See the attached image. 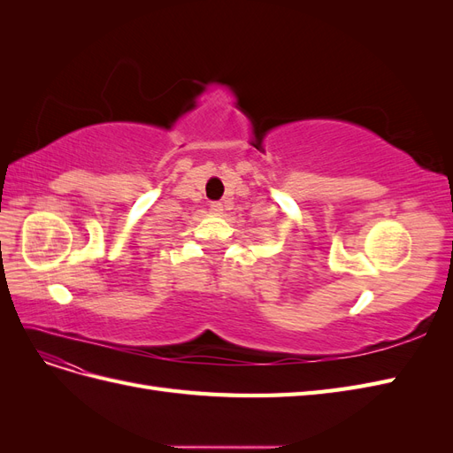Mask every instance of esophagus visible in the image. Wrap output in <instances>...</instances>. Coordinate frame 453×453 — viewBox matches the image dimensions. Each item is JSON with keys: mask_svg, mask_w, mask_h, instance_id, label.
<instances>
[{"mask_svg": "<svg viewBox=\"0 0 453 453\" xmlns=\"http://www.w3.org/2000/svg\"><path fill=\"white\" fill-rule=\"evenodd\" d=\"M210 208L213 213H223V203L221 202H211Z\"/></svg>", "mask_w": 453, "mask_h": 453, "instance_id": "esophagus-1", "label": "esophagus"}]
</instances>
